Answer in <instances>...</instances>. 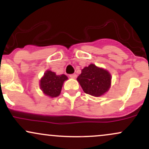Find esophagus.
<instances>
[{
	"mask_svg": "<svg viewBox=\"0 0 149 149\" xmlns=\"http://www.w3.org/2000/svg\"><path fill=\"white\" fill-rule=\"evenodd\" d=\"M69 77L71 78H76V75L75 73H73V74H70Z\"/></svg>",
	"mask_w": 149,
	"mask_h": 149,
	"instance_id": "1",
	"label": "esophagus"
}]
</instances>
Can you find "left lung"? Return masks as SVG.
Here are the masks:
<instances>
[{
  "label": "left lung",
  "mask_w": 149,
  "mask_h": 149,
  "mask_svg": "<svg viewBox=\"0 0 149 149\" xmlns=\"http://www.w3.org/2000/svg\"><path fill=\"white\" fill-rule=\"evenodd\" d=\"M111 80L110 73L95 64L82 69L77 78L84 92L94 97L101 96L107 92L110 88Z\"/></svg>",
  "instance_id": "obj_1"
}]
</instances>
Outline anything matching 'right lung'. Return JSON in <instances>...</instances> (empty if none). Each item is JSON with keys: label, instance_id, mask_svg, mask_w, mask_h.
<instances>
[{"label": "right lung", "instance_id": "right-lung-1", "mask_svg": "<svg viewBox=\"0 0 149 149\" xmlns=\"http://www.w3.org/2000/svg\"><path fill=\"white\" fill-rule=\"evenodd\" d=\"M65 75H56L51 71H47L40 80V88L47 96L56 97L60 94L64 80H67Z\"/></svg>", "mask_w": 149, "mask_h": 149}]
</instances>
